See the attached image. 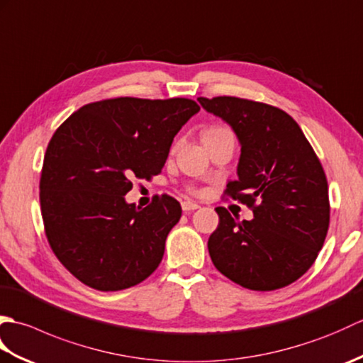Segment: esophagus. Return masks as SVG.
I'll use <instances>...</instances> for the list:
<instances>
[{
	"label": "esophagus",
	"mask_w": 363,
	"mask_h": 363,
	"mask_svg": "<svg viewBox=\"0 0 363 363\" xmlns=\"http://www.w3.org/2000/svg\"><path fill=\"white\" fill-rule=\"evenodd\" d=\"M199 209V204L194 203V201H182V211L190 212V211H196Z\"/></svg>",
	"instance_id": "34e87169"
}]
</instances>
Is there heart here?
<instances>
[{"label": "heart", "instance_id": "obj_1", "mask_svg": "<svg viewBox=\"0 0 363 363\" xmlns=\"http://www.w3.org/2000/svg\"><path fill=\"white\" fill-rule=\"evenodd\" d=\"M221 130H226L225 128H211V129H207L206 133H204V135L206 134H215V133H221Z\"/></svg>", "mask_w": 363, "mask_h": 363}]
</instances>
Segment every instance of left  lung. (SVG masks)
Listing matches in <instances>:
<instances>
[{
    "mask_svg": "<svg viewBox=\"0 0 363 363\" xmlns=\"http://www.w3.org/2000/svg\"><path fill=\"white\" fill-rule=\"evenodd\" d=\"M240 142L237 179L225 194L252 209L237 221L217 207L207 248L215 268L245 289L269 291L299 279L317 259L329 228L325 169L287 112L235 96L198 98Z\"/></svg>",
    "mask_w": 363,
    "mask_h": 363,
    "instance_id": "8db88e82",
    "label": "left lung"
}]
</instances>
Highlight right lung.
<instances>
[{"instance_id": "obj_1", "label": "right lung", "mask_w": 363, "mask_h": 363, "mask_svg": "<svg viewBox=\"0 0 363 363\" xmlns=\"http://www.w3.org/2000/svg\"><path fill=\"white\" fill-rule=\"evenodd\" d=\"M199 112L194 99L112 98L70 115L51 137L40 177L45 234L76 279L99 291L145 281L160 264L181 204L162 195L128 204L130 179L165 165L174 135Z\"/></svg>"}]
</instances>
